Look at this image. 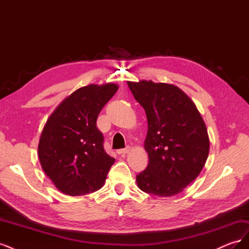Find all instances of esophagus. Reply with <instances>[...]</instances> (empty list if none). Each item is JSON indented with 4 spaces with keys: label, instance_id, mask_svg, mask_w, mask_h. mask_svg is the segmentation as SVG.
<instances>
[{
    "label": "esophagus",
    "instance_id": "34e87169",
    "mask_svg": "<svg viewBox=\"0 0 249 249\" xmlns=\"http://www.w3.org/2000/svg\"><path fill=\"white\" fill-rule=\"evenodd\" d=\"M130 149H131V147H130V146H126L125 148H120V149H118V150H117V154H118V155L126 154V153H129V152H130Z\"/></svg>",
    "mask_w": 249,
    "mask_h": 249
}]
</instances>
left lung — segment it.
Returning <instances> with one entry per match:
<instances>
[{
	"mask_svg": "<svg viewBox=\"0 0 249 249\" xmlns=\"http://www.w3.org/2000/svg\"><path fill=\"white\" fill-rule=\"evenodd\" d=\"M145 111L147 167L136 176L143 192L167 197L198 177L208 159L207 126L195 104L178 87L153 81L127 82Z\"/></svg>",
	"mask_w": 249,
	"mask_h": 249,
	"instance_id": "left-lung-1",
	"label": "left lung"
}]
</instances>
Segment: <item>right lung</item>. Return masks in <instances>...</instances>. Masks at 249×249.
Segmentation results:
<instances>
[{
    "label": "right lung",
    "mask_w": 249,
    "mask_h": 249,
    "mask_svg": "<svg viewBox=\"0 0 249 249\" xmlns=\"http://www.w3.org/2000/svg\"><path fill=\"white\" fill-rule=\"evenodd\" d=\"M116 84L79 88L59 105L44 125L38 157L58 190L79 196L101 189L114 163L97 129L100 112L117 91Z\"/></svg>",
    "instance_id": "1"
}]
</instances>
